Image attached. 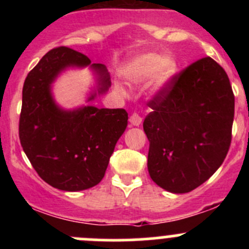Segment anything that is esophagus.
Returning <instances> with one entry per match:
<instances>
[{"label": "esophagus", "mask_w": 249, "mask_h": 249, "mask_svg": "<svg viewBox=\"0 0 249 249\" xmlns=\"http://www.w3.org/2000/svg\"><path fill=\"white\" fill-rule=\"evenodd\" d=\"M130 123H131L132 125H135V126H139L141 123H142V118H141L137 113H132L131 117H130Z\"/></svg>", "instance_id": "obj_1"}]
</instances>
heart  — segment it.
Listing matches in <instances>:
<instances>
[{
  "instance_id": "1",
  "label": "heart",
  "mask_w": 249,
  "mask_h": 249,
  "mask_svg": "<svg viewBox=\"0 0 249 249\" xmlns=\"http://www.w3.org/2000/svg\"><path fill=\"white\" fill-rule=\"evenodd\" d=\"M177 70V64L171 56L162 57L158 54L148 53L135 56L124 67V76L131 82H144L153 76L157 89L165 87Z\"/></svg>"
}]
</instances>
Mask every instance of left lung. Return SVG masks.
Listing matches in <instances>:
<instances>
[{
    "label": "left lung",
    "mask_w": 249,
    "mask_h": 249,
    "mask_svg": "<svg viewBox=\"0 0 249 249\" xmlns=\"http://www.w3.org/2000/svg\"><path fill=\"white\" fill-rule=\"evenodd\" d=\"M147 105L152 112L143 130L149 141L150 178L167 192H192L229 152L235 96L227 72L202 57L173 74Z\"/></svg>",
    "instance_id": "obj_1"
}]
</instances>
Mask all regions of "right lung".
Returning a JSON list of instances; mask_svg holds the SVG:
<instances>
[{
	"mask_svg": "<svg viewBox=\"0 0 249 249\" xmlns=\"http://www.w3.org/2000/svg\"><path fill=\"white\" fill-rule=\"evenodd\" d=\"M87 55L67 47L49 50L29 72L22 88L19 139L39 177L66 192L89 189L104 178L115 143L125 131L124 108L88 106L73 112L60 109L50 84L67 66H88ZM100 74V92L110 87L106 69L92 65ZM94 99V95L90 100Z\"/></svg>",
	"mask_w": 249,
	"mask_h": 249,
	"instance_id": "1",
	"label": "right lung"
}]
</instances>
